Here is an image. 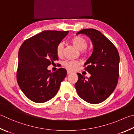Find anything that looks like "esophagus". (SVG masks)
<instances>
[{"instance_id":"esophagus-1","label":"esophagus","mask_w":134,"mask_h":134,"mask_svg":"<svg viewBox=\"0 0 134 134\" xmlns=\"http://www.w3.org/2000/svg\"><path fill=\"white\" fill-rule=\"evenodd\" d=\"M67 74H71V73H72V71H70V70H67Z\"/></svg>"}]
</instances>
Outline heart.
<instances>
[{"label": "heart", "mask_w": 134, "mask_h": 134, "mask_svg": "<svg viewBox=\"0 0 134 134\" xmlns=\"http://www.w3.org/2000/svg\"><path fill=\"white\" fill-rule=\"evenodd\" d=\"M71 43L73 44L74 47H76L78 50L81 52V54L82 55L87 54L86 48L88 46V43L84 37L80 36H75L73 38H72V39L71 40ZM63 50V44L62 43H60L58 44L56 49L57 54L59 57L62 55ZM79 64L80 62L77 60H65L63 63V65L65 67L70 70L74 69Z\"/></svg>", "instance_id": "1"}]
</instances>
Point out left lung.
Returning <instances> with one entry per match:
<instances>
[{
  "label": "left lung",
  "instance_id": "obj_1",
  "mask_svg": "<svg viewBox=\"0 0 134 134\" xmlns=\"http://www.w3.org/2000/svg\"><path fill=\"white\" fill-rule=\"evenodd\" d=\"M84 34L90 38L93 52L85 63L90 78L77 73L75 84L80 98L90 104H98L110 96L118 83L120 55L115 46L100 31L94 29H82L77 33Z\"/></svg>",
  "mask_w": 134,
  "mask_h": 134
}]
</instances>
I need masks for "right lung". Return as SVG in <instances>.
<instances>
[{"instance_id": "1", "label": "right lung", "mask_w": 134, "mask_h": 134, "mask_svg": "<svg viewBox=\"0 0 134 134\" xmlns=\"http://www.w3.org/2000/svg\"><path fill=\"white\" fill-rule=\"evenodd\" d=\"M68 33L69 31H43L21 44L19 51L17 81L31 101L45 103L57 94L67 71L60 68L52 72L47 67L59 60L57 47Z\"/></svg>"}]
</instances>
